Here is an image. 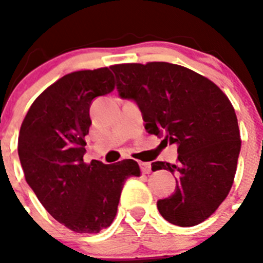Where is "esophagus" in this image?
I'll use <instances>...</instances> for the list:
<instances>
[{
	"mask_svg": "<svg viewBox=\"0 0 263 263\" xmlns=\"http://www.w3.org/2000/svg\"><path fill=\"white\" fill-rule=\"evenodd\" d=\"M140 168L144 174H148L151 172V164L150 163H140Z\"/></svg>",
	"mask_w": 263,
	"mask_h": 263,
	"instance_id": "1",
	"label": "esophagus"
}]
</instances>
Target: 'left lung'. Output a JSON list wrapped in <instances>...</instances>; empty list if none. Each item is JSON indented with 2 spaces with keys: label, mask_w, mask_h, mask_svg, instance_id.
<instances>
[{
  "label": "left lung",
  "mask_w": 263,
  "mask_h": 263,
  "mask_svg": "<svg viewBox=\"0 0 263 263\" xmlns=\"http://www.w3.org/2000/svg\"><path fill=\"white\" fill-rule=\"evenodd\" d=\"M122 99L140 108L145 129L177 145L178 163L154 161V172L176 174L172 196L156 202L166 221L193 227L208 219L232 188L240 151L234 108L200 73L168 62L110 66Z\"/></svg>",
  "instance_id": "obj_1"
}]
</instances>
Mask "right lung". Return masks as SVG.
Segmentation results:
<instances>
[{
  "label": "right lung",
  "mask_w": 263,
  "mask_h": 263,
  "mask_svg": "<svg viewBox=\"0 0 263 263\" xmlns=\"http://www.w3.org/2000/svg\"><path fill=\"white\" fill-rule=\"evenodd\" d=\"M115 89L108 67L71 72L31 104L18 135L26 183L58 222L76 233H99L112 224L124 181L139 177L132 159L84 163L90 105Z\"/></svg>",
  "instance_id": "obj_1"
}]
</instances>
